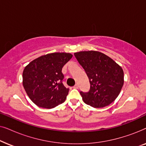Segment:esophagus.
<instances>
[{"label":"esophagus","instance_id":"1","mask_svg":"<svg viewBox=\"0 0 146 146\" xmlns=\"http://www.w3.org/2000/svg\"><path fill=\"white\" fill-rule=\"evenodd\" d=\"M74 88H75V89H78V88H79V86H78V84H75L74 86Z\"/></svg>","mask_w":146,"mask_h":146}]
</instances>
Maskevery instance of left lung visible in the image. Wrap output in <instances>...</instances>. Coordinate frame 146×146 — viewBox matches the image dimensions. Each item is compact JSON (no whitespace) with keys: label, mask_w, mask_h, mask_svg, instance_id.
I'll list each match as a JSON object with an SVG mask.
<instances>
[{"label":"left lung","mask_w":146,"mask_h":146,"mask_svg":"<svg viewBox=\"0 0 146 146\" xmlns=\"http://www.w3.org/2000/svg\"><path fill=\"white\" fill-rule=\"evenodd\" d=\"M74 56L88 77L90 88L80 92L85 104L103 108L118 96L123 84V71L111 58L98 51H82Z\"/></svg>","instance_id":"obj_1"}]
</instances>
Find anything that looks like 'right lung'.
<instances>
[{"label": "right lung", "instance_id": "add662e5", "mask_svg": "<svg viewBox=\"0 0 146 146\" xmlns=\"http://www.w3.org/2000/svg\"><path fill=\"white\" fill-rule=\"evenodd\" d=\"M72 57L70 53L48 54L34 60L25 68L24 88L36 105L50 109L65 101L69 88L62 83L64 76L62 69Z\"/></svg>", "mask_w": 146, "mask_h": 146}]
</instances>
